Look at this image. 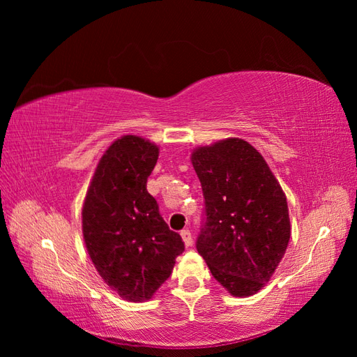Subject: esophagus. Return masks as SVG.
<instances>
[{
  "instance_id": "34e87169",
  "label": "esophagus",
  "mask_w": 357,
  "mask_h": 357,
  "mask_svg": "<svg viewBox=\"0 0 357 357\" xmlns=\"http://www.w3.org/2000/svg\"><path fill=\"white\" fill-rule=\"evenodd\" d=\"M180 235H181V238H183V241H185V244L189 247V245H192V243H193V238H192V232L189 231V229H183L181 232H180Z\"/></svg>"
}]
</instances>
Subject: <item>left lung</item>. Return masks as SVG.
<instances>
[{
	"label": "left lung",
	"instance_id": "8db88e82",
	"mask_svg": "<svg viewBox=\"0 0 357 357\" xmlns=\"http://www.w3.org/2000/svg\"><path fill=\"white\" fill-rule=\"evenodd\" d=\"M192 165L204 195L197 250L231 295H255L289 244L284 193L262 155L240 138L197 149Z\"/></svg>",
	"mask_w": 357,
	"mask_h": 357
}]
</instances>
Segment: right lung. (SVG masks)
I'll return each instance as SVG.
<instances>
[{
    "label": "right lung",
    "mask_w": 357,
    "mask_h": 357,
    "mask_svg": "<svg viewBox=\"0 0 357 357\" xmlns=\"http://www.w3.org/2000/svg\"><path fill=\"white\" fill-rule=\"evenodd\" d=\"M158 156V146L144 138L116 139L96 167L83 204V238L96 271L131 302L152 298L185 250L147 192Z\"/></svg>",
    "instance_id": "1"
}]
</instances>
